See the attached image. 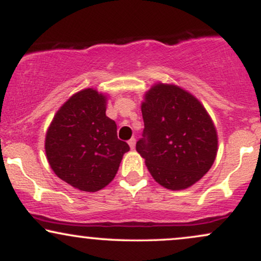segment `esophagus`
<instances>
[{
    "mask_svg": "<svg viewBox=\"0 0 261 261\" xmlns=\"http://www.w3.org/2000/svg\"><path fill=\"white\" fill-rule=\"evenodd\" d=\"M135 145H136V140H135L134 137L131 140H128V146H130L131 149L135 148Z\"/></svg>",
    "mask_w": 261,
    "mask_h": 261,
    "instance_id": "esophagus-1",
    "label": "esophagus"
}]
</instances>
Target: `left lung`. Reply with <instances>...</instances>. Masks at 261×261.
<instances>
[{"label":"left lung","mask_w":261,"mask_h":261,"mask_svg":"<svg viewBox=\"0 0 261 261\" xmlns=\"http://www.w3.org/2000/svg\"><path fill=\"white\" fill-rule=\"evenodd\" d=\"M143 139L136 151L153 179L169 190L199 181L216 160L218 139L201 101L181 87L155 83L141 104Z\"/></svg>","instance_id":"obj_1"}]
</instances>
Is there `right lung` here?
I'll list each match as a JSON object with an SVG mask.
<instances>
[{
    "label": "right lung",
    "mask_w": 261,
    "mask_h": 261,
    "mask_svg": "<svg viewBox=\"0 0 261 261\" xmlns=\"http://www.w3.org/2000/svg\"><path fill=\"white\" fill-rule=\"evenodd\" d=\"M106 110V94L82 89L62 104L46 131L45 153L50 167L61 180L81 191L106 188L130 149L118 139L115 121Z\"/></svg>",
    "instance_id": "right-lung-1"
}]
</instances>
